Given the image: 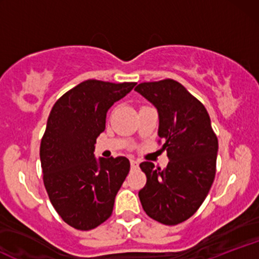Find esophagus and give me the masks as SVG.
Instances as JSON below:
<instances>
[{
	"label": "esophagus",
	"instance_id": "esophagus-1",
	"mask_svg": "<svg viewBox=\"0 0 259 259\" xmlns=\"http://www.w3.org/2000/svg\"><path fill=\"white\" fill-rule=\"evenodd\" d=\"M130 165H132L133 169L139 168V162L136 159H130Z\"/></svg>",
	"mask_w": 259,
	"mask_h": 259
}]
</instances>
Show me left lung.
I'll return each instance as SVG.
<instances>
[{
	"label": "left lung",
	"instance_id": "1",
	"mask_svg": "<svg viewBox=\"0 0 259 259\" xmlns=\"http://www.w3.org/2000/svg\"><path fill=\"white\" fill-rule=\"evenodd\" d=\"M158 112V136L169 158L164 169L142 162L147 177L139 197L146 214L165 225L194 215L215 177L218 139L207 109L173 79L142 82L135 88Z\"/></svg>",
	"mask_w": 259,
	"mask_h": 259
}]
</instances>
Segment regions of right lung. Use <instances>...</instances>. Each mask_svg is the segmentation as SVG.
<instances>
[{
  "instance_id": "1",
  "label": "right lung",
  "mask_w": 259,
  "mask_h": 259,
  "mask_svg": "<svg viewBox=\"0 0 259 259\" xmlns=\"http://www.w3.org/2000/svg\"><path fill=\"white\" fill-rule=\"evenodd\" d=\"M135 85L85 80L65 92L49 115L40 146L44 184L61 218L78 230H91L111 217L129 173L126 157L96 158L94 152L108 109Z\"/></svg>"
}]
</instances>
